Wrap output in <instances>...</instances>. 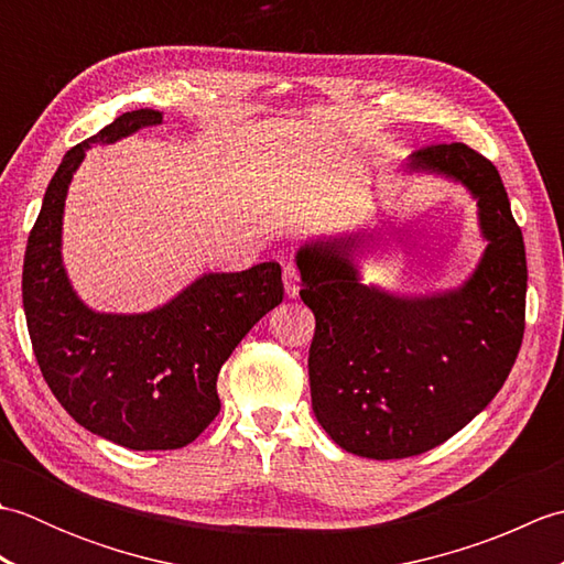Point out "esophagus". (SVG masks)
Masks as SVG:
<instances>
[{
	"mask_svg": "<svg viewBox=\"0 0 564 564\" xmlns=\"http://www.w3.org/2000/svg\"><path fill=\"white\" fill-rule=\"evenodd\" d=\"M283 283H285V293H289L291 297L297 295V289H301V271H297L295 261H285L283 263Z\"/></svg>",
	"mask_w": 564,
	"mask_h": 564,
	"instance_id": "obj_1",
	"label": "esophagus"
}]
</instances>
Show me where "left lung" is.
<instances>
[{
	"mask_svg": "<svg viewBox=\"0 0 564 564\" xmlns=\"http://www.w3.org/2000/svg\"><path fill=\"white\" fill-rule=\"evenodd\" d=\"M412 170L473 191L489 239L460 291L402 301L356 281V239L297 254L315 315L310 392L322 429L344 451L398 460L441 446L505 386L525 329V247L497 166L463 142H434Z\"/></svg>",
	"mask_w": 564,
	"mask_h": 564,
	"instance_id": "left-lung-1",
	"label": "left lung"
}]
</instances>
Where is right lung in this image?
<instances>
[{"label":"right lung","instance_id":"obj_1","mask_svg":"<svg viewBox=\"0 0 564 564\" xmlns=\"http://www.w3.org/2000/svg\"><path fill=\"white\" fill-rule=\"evenodd\" d=\"M140 109L72 148L47 184L23 257V313L47 388L84 429L133 451H176L220 412L218 373L235 346L283 301L281 267L208 273L148 315H97L72 293L59 261V225L84 150L158 126Z\"/></svg>","mask_w":564,"mask_h":564}]
</instances>
